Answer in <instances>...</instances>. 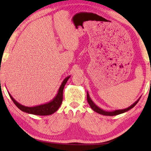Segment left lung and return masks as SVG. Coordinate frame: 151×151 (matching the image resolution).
Here are the masks:
<instances>
[{
	"label": "left lung",
	"mask_w": 151,
	"mask_h": 151,
	"mask_svg": "<svg viewBox=\"0 0 151 151\" xmlns=\"http://www.w3.org/2000/svg\"><path fill=\"white\" fill-rule=\"evenodd\" d=\"M86 96H87V101L89 104V105L91 106V108L93 109L94 111L96 112L97 113L103 114V115H105V116H114V115H117V114L124 113V112L129 111L130 109H132L135 105H136L138 102H139V101L140 100V97H141L140 96V98L138 99L136 102H135V103H134L132 105H131L129 107H128L127 109H121V110H115V111H104V110H103L101 108H99L98 106L94 104V102L92 101V99H91V97L89 96V94L88 92H87V95H86Z\"/></svg>",
	"instance_id": "8db88e82"
}]
</instances>
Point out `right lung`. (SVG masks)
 Listing matches in <instances>:
<instances>
[{
    "label": "right lung",
    "mask_w": 151,
    "mask_h": 151,
    "mask_svg": "<svg viewBox=\"0 0 151 151\" xmlns=\"http://www.w3.org/2000/svg\"><path fill=\"white\" fill-rule=\"evenodd\" d=\"M70 77V76H68L64 79L62 84L58 88V93L56 94V96L51 100L50 102L47 103L40 104V105L35 106H26L20 104L18 103L17 101H15L13 97H12L11 94H9V96L13 101V103L15 104L18 108L22 111L27 112L29 114H35V115H40V116H46L50 115L55 112L58 109L62 104L63 99V89L66 85V82L68 81V78Z\"/></svg>",
    "instance_id": "right-lung-1"
}]
</instances>
